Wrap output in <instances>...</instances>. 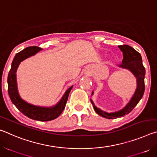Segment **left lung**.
Segmentation results:
<instances>
[{"label":"left lung","mask_w":157,"mask_h":157,"mask_svg":"<svg viewBox=\"0 0 157 157\" xmlns=\"http://www.w3.org/2000/svg\"><path fill=\"white\" fill-rule=\"evenodd\" d=\"M118 48L123 53V62L119 66L124 68L129 69L134 74L135 77L137 78V89L135 91V94L132 98L131 100L129 101V102L127 105L126 107L122 110L114 113H107L97 108L95 106L94 102L91 100V102L93 106H94L95 112L98 115L109 119L117 118L118 117L127 115V114L131 112L133 109L136 107L138 103L139 102L145 91L144 79L145 69L143 65L141 55L139 52H137L136 50H134L128 45H121V46H118ZM93 94H94V92L92 93V95Z\"/></svg>","instance_id":"obj_1"}]
</instances>
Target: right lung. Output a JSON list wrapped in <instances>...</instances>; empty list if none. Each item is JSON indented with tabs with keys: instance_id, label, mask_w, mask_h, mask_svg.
<instances>
[{
	"instance_id": "add662e5",
	"label": "right lung",
	"mask_w": 157,
	"mask_h": 157,
	"mask_svg": "<svg viewBox=\"0 0 157 157\" xmlns=\"http://www.w3.org/2000/svg\"><path fill=\"white\" fill-rule=\"evenodd\" d=\"M41 50V48L37 46L28 47L15 55L14 59L12 61L11 69L8 74V78H7L8 94L13 104L25 116L31 119H33V120L49 121L57 118L64 109L66 102L68 100V95L70 94L71 90L73 88V86H71L66 91L60 102L55 107L49 108L41 107L28 104V102L21 99L17 91V78H16V72H17V68L21 62L32 55H35L37 52Z\"/></svg>"
}]
</instances>
